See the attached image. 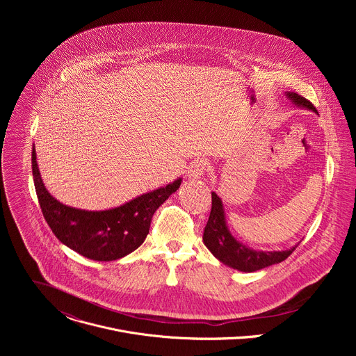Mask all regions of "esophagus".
Returning <instances> with one entry per match:
<instances>
[{"mask_svg":"<svg viewBox=\"0 0 356 356\" xmlns=\"http://www.w3.org/2000/svg\"><path fill=\"white\" fill-rule=\"evenodd\" d=\"M209 163L206 161H194L188 168V179L190 180H198L201 176L206 173Z\"/></svg>","mask_w":356,"mask_h":356,"instance_id":"obj_1","label":"esophagus"}]
</instances>
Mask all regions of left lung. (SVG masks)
<instances>
[{
    "instance_id": "left-lung-1",
    "label": "left lung",
    "mask_w": 356,
    "mask_h": 356,
    "mask_svg": "<svg viewBox=\"0 0 356 356\" xmlns=\"http://www.w3.org/2000/svg\"><path fill=\"white\" fill-rule=\"evenodd\" d=\"M284 94L293 106L317 113L310 101L304 97L290 91H286ZM211 197L213 207L204 234H202V242L221 264L239 272L250 273L283 262L297 248V245H294L286 250H257L239 242L228 228L221 197L216 191H211Z\"/></svg>"
}]
</instances>
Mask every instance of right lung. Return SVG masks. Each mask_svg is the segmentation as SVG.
<instances>
[{"instance_id": "right-lung-1", "label": "right lung", "mask_w": 356, "mask_h": 356, "mask_svg": "<svg viewBox=\"0 0 356 356\" xmlns=\"http://www.w3.org/2000/svg\"><path fill=\"white\" fill-rule=\"evenodd\" d=\"M32 175L43 217L56 238L84 258L98 262L115 261L138 249L149 234L155 211L183 180L179 177L165 187L143 193L110 210L88 211L66 206L47 191L40 177L35 147Z\"/></svg>"}]
</instances>
